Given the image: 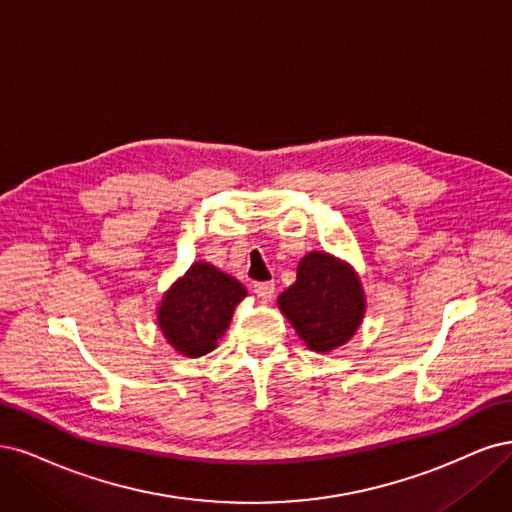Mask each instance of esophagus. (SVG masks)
Masks as SVG:
<instances>
[{
    "label": "esophagus",
    "instance_id": "obj_1",
    "mask_svg": "<svg viewBox=\"0 0 512 512\" xmlns=\"http://www.w3.org/2000/svg\"><path fill=\"white\" fill-rule=\"evenodd\" d=\"M255 295H257V300L261 304L272 302V298H274V285L272 283H257L255 285Z\"/></svg>",
    "mask_w": 512,
    "mask_h": 512
}]
</instances>
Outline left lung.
Segmentation results:
<instances>
[{
    "label": "left lung",
    "mask_w": 512,
    "mask_h": 512,
    "mask_svg": "<svg viewBox=\"0 0 512 512\" xmlns=\"http://www.w3.org/2000/svg\"><path fill=\"white\" fill-rule=\"evenodd\" d=\"M278 308L310 351L329 353L349 342L366 315V293L349 261L310 251Z\"/></svg>",
    "instance_id": "obj_1"
}]
</instances>
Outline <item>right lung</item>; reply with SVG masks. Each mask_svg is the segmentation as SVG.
<instances>
[{"instance_id":"right-lung-1","label":"right lung","mask_w":512,"mask_h":512,"mask_svg":"<svg viewBox=\"0 0 512 512\" xmlns=\"http://www.w3.org/2000/svg\"><path fill=\"white\" fill-rule=\"evenodd\" d=\"M246 289L208 261H195L163 293L157 325L172 349L185 357H202L217 349Z\"/></svg>"}]
</instances>
